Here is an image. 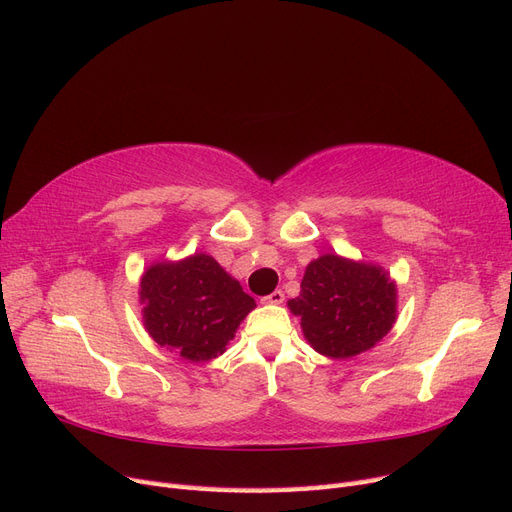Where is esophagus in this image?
Listing matches in <instances>:
<instances>
[{
    "label": "esophagus",
    "mask_w": 512,
    "mask_h": 512,
    "mask_svg": "<svg viewBox=\"0 0 512 512\" xmlns=\"http://www.w3.org/2000/svg\"><path fill=\"white\" fill-rule=\"evenodd\" d=\"M262 303L280 305V303H284V292H282V290H273L271 294H267V297H265V299H262Z\"/></svg>",
    "instance_id": "1"
}]
</instances>
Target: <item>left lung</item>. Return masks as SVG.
Instances as JSON below:
<instances>
[{"label": "left lung", "instance_id": "1", "mask_svg": "<svg viewBox=\"0 0 512 512\" xmlns=\"http://www.w3.org/2000/svg\"><path fill=\"white\" fill-rule=\"evenodd\" d=\"M288 307L316 352L350 359L393 329L397 286L378 265L322 254L307 265L299 297Z\"/></svg>", "mask_w": 512, "mask_h": 512}]
</instances>
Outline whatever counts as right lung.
<instances>
[{"label": "right lung", "instance_id": "add662e5", "mask_svg": "<svg viewBox=\"0 0 512 512\" xmlns=\"http://www.w3.org/2000/svg\"><path fill=\"white\" fill-rule=\"evenodd\" d=\"M138 294L153 342L192 363L222 354L241 320L256 307L235 277L207 254L156 262L143 273Z\"/></svg>", "mask_w": 512, "mask_h": 512}]
</instances>
